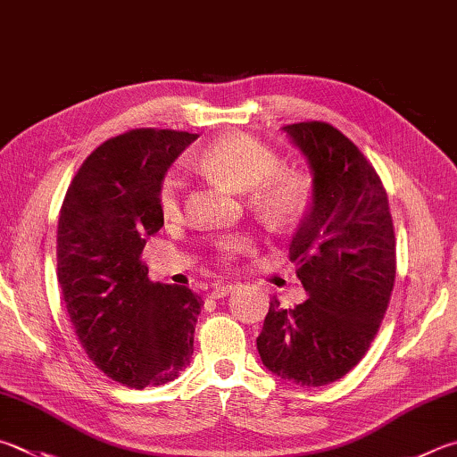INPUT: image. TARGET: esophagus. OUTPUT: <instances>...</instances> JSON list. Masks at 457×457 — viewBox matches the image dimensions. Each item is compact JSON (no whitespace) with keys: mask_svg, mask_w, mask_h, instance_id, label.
<instances>
[{"mask_svg":"<svg viewBox=\"0 0 457 457\" xmlns=\"http://www.w3.org/2000/svg\"><path fill=\"white\" fill-rule=\"evenodd\" d=\"M237 286L239 284H229V281H228V284H226V281H223V284H221V281H220V284H213L212 286V297H213V300H220V297L228 295V294L234 292V289H237Z\"/></svg>","mask_w":457,"mask_h":457,"instance_id":"obj_1","label":"esophagus"}]
</instances>
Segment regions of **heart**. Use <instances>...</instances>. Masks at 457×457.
Segmentation results:
<instances>
[{"label":"heart","mask_w":457,"mask_h":457,"mask_svg":"<svg viewBox=\"0 0 457 457\" xmlns=\"http://www.w3.org/2000/svg\"><path fill=\"white\" fill-rule=\"evenodd\" d=\"M194 165L237 192L252 189V204L276 220L297 218L310 205L308 178L300 171L279 170V155L253 136L231 134L221 137L204 147L195 155ZM157 205L163 220H176L181 213V181L173 173L162 179ZM250 245L247 236H223L215 242V252L221 260H234L250 252Z\"/></svg>","instance_id":"obj_1"}]
</instances>
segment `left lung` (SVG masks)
<instances>
[{
  "mask_svg": "<svg viewBox=\"0 0 457 457\" xmlns=\"http://www.w3.org/2000/svg\"><path fill=\"white\" fill-rule=\"evenodd\" d=\"M312 170V204L289 245L308 300L273 297L257 336L263 366L303 387L344 378L366 355L395 279L387 194L373 165L323 121L284 128Z\"/></svg>",
  "mask_w": 457,
  "mask_h": 457,
  "instance_id": "8db88e82",
  "label": "left lung"
}]
</instances>
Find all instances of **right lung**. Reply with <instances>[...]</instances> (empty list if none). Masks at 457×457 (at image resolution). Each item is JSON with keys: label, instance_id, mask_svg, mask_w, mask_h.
Here are the masks:
<instances>
[{"label": "right lung", "instance_id": "obj_1", "mask_svg": "<svg viewBox=\"0 0 457 457\" xmlns=\"http://www.w3.org/2000/svg\"><path fill=\"white\" fill-rule=\"evenodd\" d=\"M197 134L131 129L94 149L57 221V281L87 358L136 389L189 366L202 297L147 278L142 252L163 226L160 184Z\"/></svg>", "mask_w": 457, "mask_h": 457}]
</instances>
